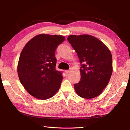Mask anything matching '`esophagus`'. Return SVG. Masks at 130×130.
<instances>
[{
    "instance_id": "1",
    "label": "esophagus",
    "mask_w": 130,
    "mask_h": 130,
    "mask_svg": "<svg viewBox=\"0 0 130 130\" xmlns=\"http://www.w3.org/2000/svg\"><path fill=\"white\" fill-rule=\"evenodd\" d=\"M69 72H70L69 70H65V73L67 74H67H68L69 73Z\"/></svg>"
}]
</instances>
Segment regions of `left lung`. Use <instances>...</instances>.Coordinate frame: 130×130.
I'll return each instance as SVG.
<instances>
[{
	"instance_id": "8db88e82",
	"label": "left lung",
	"mask_w": 130,
	"mask_h": 130,
	"mask_svg": "<svg viewBox=\"0 0 130 130\" xmlns=\"http://www.w3.org/2000/svg\"><path fill=\"white\" fill-rule=\"evenodd\" d=\"M68 41L81 63L80 81L74 85V89L82 98H95L103 92L111 77V52L103 42L90 35H70Z\"/></svg>"
}]
</instances>
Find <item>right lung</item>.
<instances>
[{"instance_id":"obj_1","label":"right lung","mask_w":130,"mask_h":130,"mask_svg":"<svg viewBox=\"0 0 130 130\" xmlns=\"http://www.w3.org/2000/svg\"><path fill=\"white\" fill-rule=\"evenodd\" d=\"M60 35H38L21 52L18 74L21 84L31 95L39 99L53 96L59 90L62 76L56 70L55 51L65 41Z\"/></svg>"}]
</instances>
